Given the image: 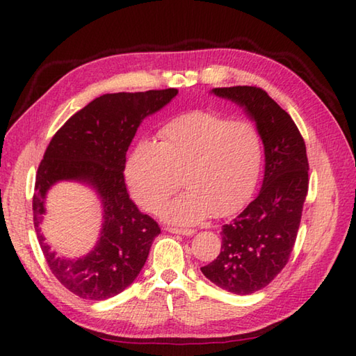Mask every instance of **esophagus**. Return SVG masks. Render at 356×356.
<instances>
[{
  "label": "esophagus",
  "instance_id": "1",
  "mask_svg": "<svg viewBox=\"0 0 356 356\" xmlns=\"http://www.w3.org/2000/svg\"><path fill=\"white\" fill-rule=\"evenodd\" d=\"M166 231L168 232H172V234H180V236H193L194 234V229H182V228H166Z\"/></svg>",
  "mask_w": 356,
  "mask_h": 356
}]
</instances>
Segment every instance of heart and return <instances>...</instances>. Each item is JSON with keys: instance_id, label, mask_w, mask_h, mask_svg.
I'll return each mask as SVG.
<instances>
[{"instance_id": "b5f03b06", "label": "heart", "mask_w": 356, "mask_h": 356, "mask_svg": "<svg viewBox=\"0 0 356 356\" xmlns=\"http://www.w3.org/2000/svg\"><path fill=\"white\" fill-rule=\"evenodd\" d=\"M161 142L140 140L125 177L134 200L154 213L182 184L188 190L162 208L166 222L195 225L236 213L252 197L263 170L259 128L214 111L194 110L166 122Z\"/></svg>"}]
</instances>
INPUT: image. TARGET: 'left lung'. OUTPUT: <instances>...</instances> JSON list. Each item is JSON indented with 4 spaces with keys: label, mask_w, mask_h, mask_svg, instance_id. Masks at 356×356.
<instances>
[{
    "label": "left lung",
    "mask_w": 356,
    "mask_h": 356,
    "mask_svg": "<svg viewBox=\"0 0 356 356\" xmlns=\"http://www.w3.org/2000/svg\"><path fill=\"white\" fill-rule=\"evenodd\" d=\"M213 93L243 107L264 143L261 190L222 228V251L200 268L222 289L249 295L263 289L289 261L309 188L305 139L292 118L259 87L214 88Z\"/></svg>",
    "instance_id": "1"
}]
</instances>
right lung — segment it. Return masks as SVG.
Listing matches in <instances>:
<instances>
[{
	"label": "right lung",
	"mask_w": 356,
	"mask_h": 356,
	"mask_svg": "<svg viewBox=\"0 0 356 356\" xmlns=\"http://www.w3.org/2000/svg\"><path fill=\"white\" fill-rule=\"evenodd\" d=\"M177 93V88H166L96 97L59 128L45 149L35 180V231L51 274L81 298L107 300L122 292L139 275L161 234L159 225L142 214L127 193L125 154L142 120ZM59 179L87 183L102 197V237L81 259L58 257L40 234L44 194Z\"/></svg>",
	"instance_id": "1"
}]
</instances>
